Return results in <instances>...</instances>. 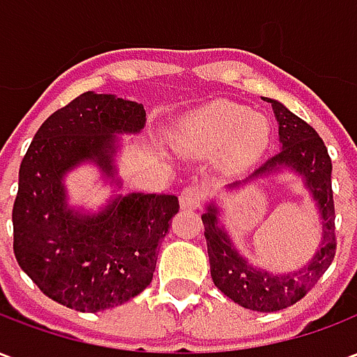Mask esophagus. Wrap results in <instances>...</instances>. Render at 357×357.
<instances>
[{"mask_svg":"<svg viewBox=\"0 0 357 357\" xmlns=\"http://www.w3.org/2000/svg\"><path fill=\"white\" fill-rule=\"evenodd\" d=\"M202 201V189L197 185L185 187L181 193H179V206L183 210H195L201 206Z\"/></svg>","mask_w":357,"mask_h":357,"instance_id":"34e87169","label":"esophagus"}]
</instances>
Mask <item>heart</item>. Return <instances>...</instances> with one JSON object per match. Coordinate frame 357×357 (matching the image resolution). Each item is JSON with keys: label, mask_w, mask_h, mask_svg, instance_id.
Returning a JSON list of instances; mask_svg holds the SVG:
<instances>
[{"label": "heart", "mask_w": 357, "mask_h": 357, "mask_svg": "<svg viewBox=\"0 0 357 357\" xmlns=\"http://www.w3.org/2000/svg\"><path fill=\"white\" fill-rule=\"evenodd\" d=\"M269 139V124L260 112L231 101H214L202 107L174 135L179 151L189 155H212L220 151V160L229 170L247 168L262 155Z\"/></svg>", "instance_id": "obj_1"}]
</instances>
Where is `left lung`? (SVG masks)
I'll use <instances>...</instances> for the list:
<instances>
[{
    "mask_svg": "<svg viewBox=\"0 0 357 357\" xmlns=\"http://www.w3.org/2000/svg\"><path fill=\"white\" fill-rule=\"evenodd\" d=\"M275 112L279 124L281 151L258 166L245 181L264 178L281 168H291L302 176L307 191L314 197L317 210L321 214V243L314 258L294 273H269L255 268L239 255V250L220 225L216 204L212 202L202 214L204 237L208 245V260L212 281L227 298L237 302L239 306L255 312H277L296 304L304 298L307 291L314 287L319 277L327 271L337 252L335 237V201L331 187V156L323 139L312 126L302 118L292 114L279 101L268 99ZM243 181V183H245ZM241 185L235 181L231 187Z\"/></svg>",
    "mask_w": 357,
    "mask_h": 357,
    "instance_id": "left-lung-1",
    "label": "left lung"
}]
</instances>
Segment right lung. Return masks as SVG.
Segmentation results:
<instances>
[{
    "label": "right lung",
    "mask_w": 357,
    "mask_h": 357,
    "mask_svg": "<svg viewBox=\"0 0 357 357\" xmlns=\"http://www.w3.org/2000/svg\"><path fill=\"white\" fill-rule=\"evenodd\" d=\"M143 126L139 102L86 91L40 126L20 162L15 258L63 306L95 314L124 304L153 281L156 247L178 214V197L120 195L89 216L66 204L63 183L82 162H95L112 178L116 133H137Z\"/></svg>",
    "instance_id": "1"
}]
</instances>
